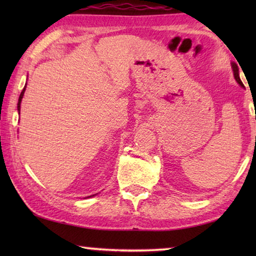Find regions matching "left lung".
Returning a JSON list of instances; mask_svg holds the SVG:
<instances>
[{
	"label": "left lung",
	"mask_w": 256,
	"mask_h": 256,
	"mask_svg": "<svg viewBox=\"0 0 256 256\" xmlns=\"http://www.w3.org/2000/svg\"><path fill=\"white\" fill-rule=\"evenodd\" d=\"M232 72H234V78H235V80L237 81V84H240L242 88H245L244 84H242V82L240 81V68H238L237 64L236 63H232Z\"/></svg>",
	"instance_id": "1"
}]
</instances>
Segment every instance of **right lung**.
I'll return each mask as SVG.
<instances>
[{"instance_id": "right-lung-1", "label": "right lung", "mask_w": 256, "mask_h": 256, "mask_svg": "<svg viewBox=\"0 0 256 256\" xmlns=\"http://www.w3.org/2000/svg\"><path fill=\"white\" fill-rule=\"evenodd\" d=\"M26 86H27V84H24V88L22 89V92H21V94H20V96H19V100H18V112L20 114V107H21V102H22V98H24V92H26ZM98 193H96V194H94V196H86V198H92V196H97Z\"/></svg>"}]
</instances>
